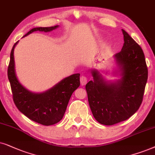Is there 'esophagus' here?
Here are the masks:
<instances>
[{
	"label": "esophagus",
	"mask_w": 155,
	"mask_h": 155,
	"mask_svg": "<svg viewBox=\"0 0 155 155\" xmlns=\"http://www.w3.org/2000/svg\"><path fill=\"white\" fill-rule=\"evenodd\" d=\"M80 81H81V86H84L86 85V83H87V78L86 76H82L81 78H80Z\"/></svg>",
	"instance_id": "obj_1"
}]
</instances>
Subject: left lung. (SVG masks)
I'll return each instance as SVG.
<instances>
[{
	"label": "left lung",
	"instance_id": "8db88e82",
	"mask_svg": "<svg viewBox=\"0 0 155 155\" xmlns=\"http://www.w3.org/2000/svg\"><path fill=\"white\" fill-rule=\"evenodd\" d=\"M124 44L113 56L120 79L108 81L98 70L91 73L93 81L86 85L89 106L101 124L112 125L126 120L142 104L148 71L145 54L139 45L122 29Z\"/></svg>",
	"mask_w": 155,
	"mask_h": 155
}]
</instances>
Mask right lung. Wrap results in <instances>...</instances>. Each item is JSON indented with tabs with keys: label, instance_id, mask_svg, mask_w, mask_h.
Masks as SVG:
<instances>
[{
	"label": "right lung",
	"instance_id": "1",
	"mask_svg": "<svg viewBox=\"0 0 155 155\" xmlns=\"http://www.w3.org/2000/svg\"><path fill=\"white\" fill-rule=\"evenodd\" d=\"M58 27L35 28L22 38L36 31L51 32ZM18 43V41L12 48L8 69V77L14 103L22 114L35 122L43 125L56 124L62 119L72 94L80 86V74H74L66 77L45 92L30 91L20 83L16 76L14 49Z\"/></svg>",
	"mask_w": 155,
	"mask_h": 155
}]
</instances>
